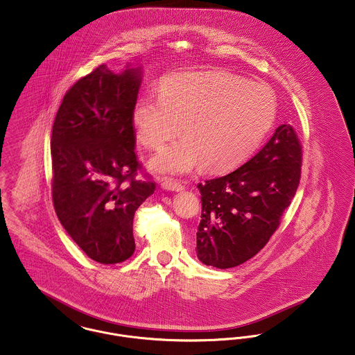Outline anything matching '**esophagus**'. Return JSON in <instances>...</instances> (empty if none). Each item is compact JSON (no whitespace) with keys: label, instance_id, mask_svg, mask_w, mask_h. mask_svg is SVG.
Returning <instances> with one entry per match:
<instances>
[{"label":"esophagus","instance_id":"obj_1","mask_svg":"<svg viewBox=\"0 0 355 355\" xmlns=\"http://www.w3.org/2000/svg\"><path fill=\"white\" fill-rule=\"evenodd\" d=\"M162 188L165 190H171V191H181L184 190V185L180 184L178 181H173V180H166L162 182Z\"/></svg>","mask_w":355,"mask_h":355}]
</instances>
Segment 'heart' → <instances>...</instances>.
Returning <instances> with one entry per match:
<instances>
[{
	"mask_svg": "<svg viewBox=\"0 0 355 355\" xmlns=\"http://www.w3.org/2000/svg\"><path fill=\"white\" fill-rule=\"evenodd\" d=\"M276 119L271 88L224 71L182 72L166 78L159 92L142 94L132 108L139 142L159 151L181 131L187 138L167 147L151 166L188 173L200 162L223 171L244 162Z\"/></svg>",
	"mask_w": 355,
	"mask_h": 355,
	"instance_id": "obj_1",
	"label": "heart"
}]
</instances>
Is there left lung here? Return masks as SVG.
<instances>
[{
    "label": "left lung",
    "instance_id": "8db88e82",
    "mask_svg": "<svg viewBox=\"0 0 355 355\" xmlns=\"http://www.w3.org/2000/svg\"><path fill=\"white\" fill-rule=\"evenodd\" d=\"M303 150L291 125L243 166L198 184L201 221L197 257L216 268L237 267L264 248L290 207L302 174Z\"/></svg>",
    "mask_w": 355,
    "mask_h": 355
}]
</instances>
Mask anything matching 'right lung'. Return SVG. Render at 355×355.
I'll list each match as a JSON object with an SVG mask.
<instances>
[{
    "mask_svg": "<svg viewBox=\"0 0 355 355\" xmlns=\"http://www.w3.org/2000/svg\"><path fill=\"white\" fill-rule=\"evenodd\" d=\"M139 69L116 75L105 64L79 79L64 95L52 139V200L56 214L84 253L116 264L135 250L137 209L155 190L135 155L132 108Z\"/></svg>",
    "mask_w": 355,
    "mask_h": 355,
    "instance_id": "1",
    "label": "right lung"
}]
</instances>
